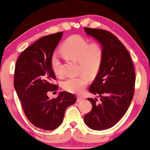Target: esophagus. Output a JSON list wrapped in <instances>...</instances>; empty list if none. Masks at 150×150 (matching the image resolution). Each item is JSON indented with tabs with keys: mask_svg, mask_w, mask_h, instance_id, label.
<instances>
[{
	"mask_svg": "<svg viewBox=\"0 0 150 150\" xmlns=\"http://www.w3.org/2000/svg\"><path fill=\"white\" fill-rule=\"evenodd\" d=\"M83 97H82V96H77V102L79 103L80 102V101H82L83 100Z\"/></svg>",
	"mask_w": 150,
	"mask_h": 150,
	"instance_id": "obj_1",
	"label": "esophagus"
}]
</instances>
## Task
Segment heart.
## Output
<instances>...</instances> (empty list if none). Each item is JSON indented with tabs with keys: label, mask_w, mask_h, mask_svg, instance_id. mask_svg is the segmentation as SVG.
Here are the masks:
<instances>
[{
	"label": "heart",
	"mask_w": 150,
	"mask_h": 150,
	"mask_svg": "<svg viewBox=\"0 0 150 150\" xmlns=\"http://www.w3.org/2000/svg\"><path fill=\"white\" fill-rule=\"evenodd\" d=\"M61 51L67 58L78 62V71L89 77L94 76L100 70L103 61L104 50L98 41L88 43L86 39L78 35L67 38L62 45ZM53 72L57 76L62 75V62L57 54L51 57ZM84 74L69 77L62 82V87L72 93H82L86 86L88 79Z\"/></svg>",
	"instance_id": "b5f03b06"
}]
</instances>
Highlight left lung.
Wrapping results in <instances>:
<instances>
[{
    "mask_svg": "<svg viewBox=\"0 0 150 150\" xmlns=\"http://www.w3.org/2000/svg\"><path fill=\"white\" fill-rule=\"evenodd\" d=\"M84 29L104 50L102 65L89 88L100 102H96L97 98H88L93 107L84 117L89 128L102 131L113 127L127 110L134 94L135 70L129 53L116 36L105 30Z\"/></svg>",
    "mask_w": 150,
    "mask_h": 150,
    "instance_id": "left-lung-1",
    "label": "left lung"
}]
</instances>
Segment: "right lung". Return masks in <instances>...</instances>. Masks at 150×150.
Returning a JSON list of instances; mask_svg holds the SVG:
<instances>
[{"label":"right lung","instance_id":"obj_1","mask_svg":"<svg viewBox=\"0 0 150 150\" xmlns=\"http://www.w3.org/2000/svg\"><path fill=\"white\" fill-rule=\"evenodd\" d=\"M63 32L40 38L26 48L16 62L14 87L25 114L33 125L44 130H54L61 125L66 109L76 101L73 94L63 91L57 98H50L49 91L57 86L51 66V57Z\"/></svg>","mask_w":150,"mask_h":150}]
</instances>
